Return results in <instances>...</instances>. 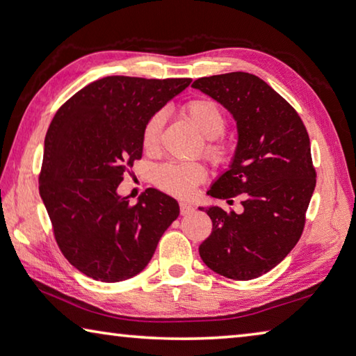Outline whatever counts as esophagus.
Segmentation results:
<instances>
[{
  "label": "esophagus",
  "mask_w": 356,
  "mask_h": 356,
  "mask_svg": "<svg viewBox=\"0 0 356 356\" xmlns=\"http://www.w3.org/2000/svg\"><path fill=\"white\" fill-rule=\"evenodd\" d=\"M193 206L191 204H186V202H180V215L185 216V215H190L193 212Z\"/></svg>",
  "instance_id": "1"
}]
</instances>
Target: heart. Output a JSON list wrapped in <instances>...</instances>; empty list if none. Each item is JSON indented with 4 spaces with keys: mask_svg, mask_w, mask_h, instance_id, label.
<instances>
[{
    "mask_svg": "<svg viewBox=\"0 0 356 356\" xmlns=\"http://www.w3.org/2000/svg\"><path fill=\"white\" fill-rule=\"evenodd\" d=\"M184 114L197 134L206 138L204 154L213 165H226L232 159V147L220 138L226 130V118L218 104L206 97L193 99L184 106ZM163 114L155 113L144 125L141 144L144 152L152 154L159 147ZM206 179V170L200 163H176L170 161L159 166L154 174V182L170 195L177 197H188L197 185Z\"/></svg>",
    "mask_w": 356,
    "mask_h": 356,
    "instance_id": "1",
    "label": "heart"
}]
</instances>
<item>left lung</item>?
I'll return each instance as SVG.
<instances>
[{
	"mask_svg": "<svg viewBox=\"0 0 356 356\" xmlns=\"http://www.w3.org/2000/svg\"><path fill=\"white\" fill-rule=\"evenodd\" d=\"M193 88L227 108L238 130L232 163L207 193L218 200L243 197L242 213L204 209L212 234L200 254L215 273L254 280L276 267L303 234L316 188L309 135L293 106L256 75L204 76Z\"/></svg>",
	"mask_w": 356,
	"mask_h": 356,
	"instance_id": "8db88e82",
	"label": "left lung"
}]
</instances>
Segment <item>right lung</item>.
Listing matches in <instances>:
<instances>
[{
	"mask_svg": "<svg viewBox=\"0 0 356 356\" xmlns=\"http://www.w3.org/2000/svg\"><path fill=\"white\" fill-rule=\"evenodd\" d=\"M191 78L105 76L56 111L45 136L39 193L64 257L89 278L129 280L152 259L179 204L147 188L136 204L118 195L124 174L143 155L150 116Z\"/></svg>",
	"mask_w": 356,
	"mask_h": 356,
	"instance_id": "1",
	"label": "right lung"
}]
</instances>
